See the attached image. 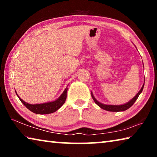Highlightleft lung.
Instances as JSON below:
<instances>
[{"mask_svg": "<svg viewBox=\"0 0 157 157\" xmlns=\"http://www.w3.org/2000/svg\"><path fill=\"white\" fill-rule=\"evenodd\" d=\"M135 47H136V46H135ZM143 68H144V66H143ZM144 84H145V82H144V83H143V84L141 89H140V91L138 92V94L136 95H135V96L133 98L132 100H130L129 102H127V103H125V104H123V105H105V104H103V103L99 102V101L95 99V98L94 97V94H93L92 91H91V96L93 98V99H94V102H95V104H96L98 106H99V107L101 109H102L106 110V111H115V112H116H116H118V111H124L128 109L129 108L131 107L132 106L134 105V103L136 102V100H137V98H139V95L141 94L142 91H143V87H144Z\"/></svg>", "mask_w": 157, "mask_h": 157, "instance_id": "obj_1", "label": "left lung"}]
</instances>
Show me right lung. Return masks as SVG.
I'll use <instances>...</instances> for the list:
<instances>
[{"label":"right lung","mask_w":157,"mask_h":157,"mask_svg":"<svg viewBox=\"0 0 157 157\" xmlns=\"http://www.w3.org/2000/svg\"><path fill=\"white\" fill-rule=\"evenodd\" d=\"M68 87L64 89V91L61 94L60 96L57 98L56 100L50 101V102L41 103V104H29V103L25 102L21 98L18 96L17 93L16 92V94L21 101V102L27 107L29 110L31 111L32 112L36 114H48L54 113L57 111L64 104L66 99V94H67Z\"/></svg>","instance_id":"add662e5"}]
</instances>
